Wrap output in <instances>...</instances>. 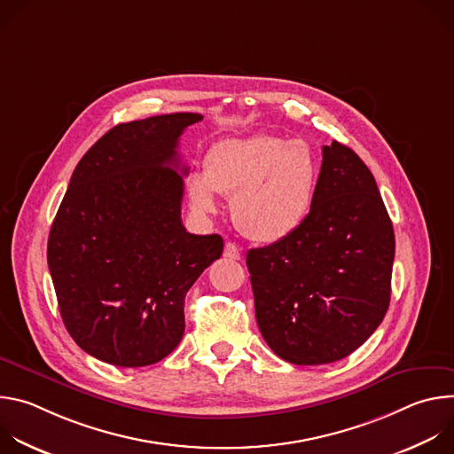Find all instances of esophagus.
<instances>
[{
  "instance_id": "esophagus-1",
  "label": "esophagus",
  "mask_w": 454,
  "mask_h": 454,
  "mask_svg": "<svg viewBox=\"0 0 454 454\" xmlns=\"http://www.w3.org/2000/svg\"><path fill=\"white\" fill-rule=\"evenodd\" d=\"M224 256L230 258V261H240V249L233 242L224 244Z\"/></svg>"
}]
</instances>
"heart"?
Wrapping results in <instances>:
<instances>
[{
    "label": "heart",
    "instance_id": "obj_1",
    "mask_svg": "<svg viewBox=\"0 0 454 454\" xmlns=\"http://www.w3.org/2000/svg\"><path fill=\"white\" fill-rule=\"evenodd\" d=\"M317 183L319 165L307 142L253 135L215 144L186 190L201 215L217 212L215 192L231 198L233 223L247 239L278 242L307 219Z\"/></svg>",
    "mask_w": 454,
    "mask_h": 454
}]
</instances>
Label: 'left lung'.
I'll use <instances>...</instances> for the list:
<instances>
[{"label": "left lung", "mask_w": 454, "mask_h": 454, "mask_svg": "<svg viewBox=\"0 0 454 454\" xmlns=\"http://www.w3.org/2000/svg\"><path fill=\"white\" fill-rule=\"evenodd\" d=\"M394 256V226L372 172L347 145H325L303 224L246 256L270 348L303 366L352 354L390 305Z\"/></svg>", "instance_id": "1"}]
</instances>
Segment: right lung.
Masks as SVG:
<instances>
[{"label":"right lung","mask_w":454,"mask_h":454,"mask_svg":"<svg viewBox=\"0 0 454 454\" xmlns=\"http://www.w3.org/2000/svg\"><path fill=\"white\" fill-rule=\"evenodd\" d=\"M200 120L172 113L114 125L75 167L53 219L48 268L64 327L104 363L167 357L184 333L188 289L223 254L221 235L181 223L177 144Z\"/></svg>","instance_id":"1"}]
</instances>
